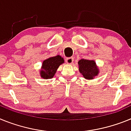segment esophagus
Wrapping results in <instances>:
<instances>
[{
    "instance_id": "1",
    "label": "esophagus",
    "mask_w": 131,
    "mask_h": 131,
    "mask_svg": "<svg viewBox=\"0 0 131 131\" xmlns=\"http://www.w3.org/2000/svg\"><path fill=\"white\" fill-rule=\"evenodd\" d=\"M73 61H74V59L72 57H69L66 59V62H67V64H72Z\"/></svg>"
}]
</instances>
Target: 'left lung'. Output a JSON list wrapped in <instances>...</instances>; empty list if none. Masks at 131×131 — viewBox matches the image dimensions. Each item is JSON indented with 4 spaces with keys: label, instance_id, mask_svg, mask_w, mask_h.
<instances>
[{
    "label": "left lung",
    "instance_id": "8db88e82",
    "mask_svg": "<svg viewBox=\"0 0 131 131\" xmlns=\"http://www.w3.org/2000/svg\"><path fill=\"white\" fill-rule=\"evenodd\" d=\"M78 63L80 72L86 79L92 80L98 74L100 70L95 62L93 60L81 59Z\"/></svg>",
    "mask_w": 131,
    "mask_h": 131
}]
</instances>
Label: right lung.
Returning a JSON list of instances; mask_svg holds the SVG:
<instances>
[{"label": "right lung", "mask_w": 131, "mask_h": 131, "mask_svg": "<svg viewBox=\"0 0 131 131\" xmlns=\"http://www.w3.org/2000/svg\"><path fill=\"white\" fill-rule=\"evenodd\" d=\"M64 62V59L60 55L52 57L43 61L41 70H40L41 77L44 79L52 78L56 73L59 66Z\"/></svg>", "instance_id": "1"}]
</instances>
